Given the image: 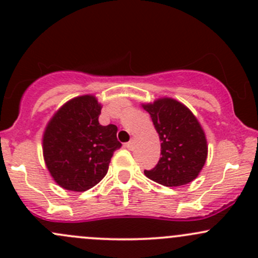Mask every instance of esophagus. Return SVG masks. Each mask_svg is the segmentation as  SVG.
I'll list each match as a JSON object with an SVG mask.
<instances>
[{
  "instance_id": "34e87169",
  "label": "esophagus",
  "mask_w": 258,
  "mask_h": 258,
  "mask_svg": "<svg viewBox=\"0 0 258 258\" xmlns=\"http://www.w3.org/2000/svg\"><path fill=\"white\" fill-rule=\"evenodd\" d=\"M124 146H126L127 148H128V150H132V148H134V141H128V142H126V144H124Z\"/></svg>"
}]
</instances>
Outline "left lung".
Returning a JSON list of instances; mask_svg holds the SVG:
<instances>
[{
  "instance_id": "1",
  "label": "left lung",
  "mask_w": 258,
  "mask_h": 258,
  "mask_svg": "<svg viewBox=\"0 0 258 258\" xmlns=\"http://www.w3.org/2000/svg\"><path fill=\"white\" fill-rule=\"evenodd\" d=\"M161 142V157L145 175L167 187L187 184L199 176L207 158L204 130L191 111L172 98L144 105Z\"/></svg>"
}]
</instances>
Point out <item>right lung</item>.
<instances>
[{
  "label": "right lung",
  "mask_w": 258,
  "mask_h": 258,
  "mask_svg": "<svg viewBox=\"0 0 258 258\" xmlns=\"http://www.w3.org/2000/svg\"><path fill=\"white\" fill-rule=\"evenodd\" d=\"M101 105L93 96H81L62 106L43 135V157L54 181L82 192L106 176L113 152L121 147L117 127L98 122Z\"/></svg>",
  "instance_id": "obj_1"
}]
</instances>
